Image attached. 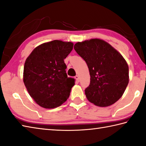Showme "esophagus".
Segmentation results:
<instances>
[{
	"label": "esophagus",
	"mask_w": 146,
	"mask_h": 146,
	"mask_svg": "<svg viewBox=\"0 0 146 146\" xmlns=\"http://www.w3.org/2000/svg\"><path fill=\"white\" fill-rule=\"evenodd\" d=\"M75 79L76 80V81L79 82H80V76L78 75H76L75 76Z\"/></svg>",
	"instance_id": "1"
}]
</instances>
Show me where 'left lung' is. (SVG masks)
<instances>
[{"label":"left lung","mask_w":146,"mask_h":146,"mask_svg":"<svg viewBox=\"0 0 146 146\" xmlns=\"http://www.w3.org/2000/svg\"><path fill=\"white\" fill-rule=\"evenodd\" d=\"M74 48L89 70L90 83L85 90L88 101L99 107L115 103L129 82L128 66L123 57L108 42L98 38L77 42Z\"/></svg>","instance_id":"1"}]
</instances>
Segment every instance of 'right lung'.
Instances as JSON below:
<instances>
[{
    "instance_id": "add662e5",
    "label": "right lung",
    "mask_w": 146,
    "mask_h": 146,
    "mask_svg": "<svg viewBox=\"0 0 146 146\" xmlns=\"http://www.w3.org/2000/svg\"><path fill=\"white\" fill-rule=\"evenodd\" d=\"M73 47L72 42L56 40L38 45L26 59L24 84L40 106L52 109L69 98L75 79L68 77L64 59Z\"/></svg>"
}]
</instances>
